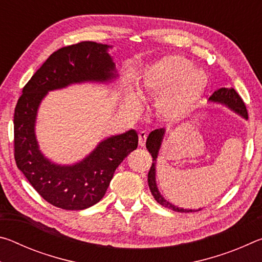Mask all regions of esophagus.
Masks as SVG:
<instances>
[{
	"instance_id": "obj_1",
	"label": "esophagus",
	"mask_w": 262,
	"mask_h": 262,
	"mask_svg": "<svg viewBox=\"0 0 262 262\" xmlns=\"http://www.w3.org/2000/svg\"><path fill=\"white\" fill-rule=\"evenodd\" d=\"M147 136H148V134H147V132H140V134H139V144H140V147H144L145 145V141H147Z\"/></svg>"
}]
</instances>
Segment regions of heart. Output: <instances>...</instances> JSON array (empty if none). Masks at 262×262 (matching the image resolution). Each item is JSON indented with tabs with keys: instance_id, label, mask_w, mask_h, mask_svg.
Listing matches in <instances>:
<instances>
[{
	"instance_id": "b5f03b06",
	"label": "heart",
	"mask_w": 262,
	"mask_h": 262,
	"mask_svg": "<svg viewBox=\"0 0 262 262\" xmlns=\"http://www.w3.org/2000/svg\"><path fill=\"white\" fill-rule=\"evenodd\" d=\"M137 90L128 86L123 92L125 108L137 112L142 97H157L155 110L163 121L179 123L198 108L205 94L208 78L183 55L163 56L145 67L137 76Z\"/></svg>"
}]
</instances>
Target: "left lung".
Returning <instances> with one entry per match:
<instances>
[{"instance_id":"obj_1","label":"left lung","mask_w":262,"mask_h":262,"mask_svg":"<svg viewBox=\"0 0 262 262\" xmlns=\"http://www.w3.org/2000/svg\"><path fill=\"white\" fill-rule=\"evenodd\" d=\"M208 101L214 104H220L223 105L225 107H228L229 110H231L232 112L238 114L239 117H242L243 119L247 120V111H246V106L244 104L243 99L241 98L236 90L233 88H221L217 89V90L212 94ZM166 134V129L165 128H159V129H155L151 133H150L148 139H147V143H145V147H147L148 151L151 154L152 156V165L150 167V171L148 173V185L150 188V192H151L152 196L155 198L159 205H162L163 207L168 208V209H172L174 211L178 212H192V211H199L201 209H184V208H180L178 206H174L173 203L168 202L165 198L159 192V189L157 187V181H156V164H157V158H158V154L159 150H161L164 136Z\"/></svg>"}]
</instances>
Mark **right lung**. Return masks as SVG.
Masks as SVG:
<instances>
[{
	"label": "right lung",
	"mask_w": 262,
	"mask_h": 262,
	"mask_svg": "<svg viewBox=\"0 0 262 262\" xmlns=\"http://www.w3.org/2000/svg\"><path fill=\"white\" fill-rule=\"evenodd\" d=\"M110 50L112 46L95 41L60 48L31 77L17 101L14 115L17 167L47 202L62 209L82 210L99 202L117 167L139 143L134 129L111 135L73 164L53 162L39 147L35 123L39 107L48 92L73 84L117 81L119 74Z\"/></svg>",
	"instance_id": "right-lung-1"
}]
</instances>
